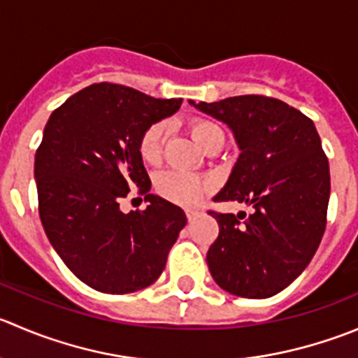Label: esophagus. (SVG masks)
I'll return each instance as SVG.
<instances>
[{"instance_id":"obj_1","label":"esophagus","mask_w":358,"mask_h":358,"mask_svg":"<svg viewBox=\"0 0 358 358\" xmlns=\"http://www.w3.org/2000/svg\"><path fill=\"white\" fill-rule=\"evenodd\" d=\"M185 215H187V220L192 222V220H196L197 217H199V211H197V210H187Z\"/></svg>"}]
</instances>
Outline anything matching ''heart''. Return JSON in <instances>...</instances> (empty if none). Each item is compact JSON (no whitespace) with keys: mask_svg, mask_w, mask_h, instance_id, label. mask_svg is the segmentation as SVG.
<instances>
[{"mask_svg":"<svg viewBox=\"0 0 358 358\" xmlns=\"http://www.w3.org/2000/svg\"><path fill=\"white\" fill-rule=\"evenodd\" d=\"M189 131L194 140H196V143L203 148H206L215 138H224L225 140L222 127L206 119L190 120ZM166 136H168L166 122H154L143 131L140 141H138V152H140V157L147 164H157L161 161ZM154 183L155 190L164 199L171 201L175 204H182V206H192L204 194L213 189V180L211 178L194 175V173L178 171V169L161 171L155 176Z\"/></svg>","mask_w":358,"mask_h":358,"instance_id":"b5f03b06","label":"heart"}]
</instances>
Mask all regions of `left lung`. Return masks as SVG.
<instances>
[{
  "label": "left lung",
  "mask_w": 358,
  "mask_h": 358,
  "mask_svg": "<svg viewBox=\"0 0 358 358\" xmlns=\"http://www.w3.org/2000/svg\"><path fill=\"white\" fill-rule=\"evenodd\" d=\"M190 105L227 124L241 150L213 201L255 208L248 217L210 210L218 222L206 253L211 276L234 296H275L304 271L327 225L331 175L313 120L260 94Z\"/></svg>",
  "instance_id": "obj_1"
}]
</instances>
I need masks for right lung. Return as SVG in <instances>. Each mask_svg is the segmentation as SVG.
<instances>
[{
  "label": "right lung",
  "mask_w": 358,
  "mask_h": 358,
  "mask_svg": "<svg viewBox=\"0 0 358 358\" xmlns=\"http://www.w3.org/2000/svg\"><path fill=\"white\" fill-rule=\"evenodd\" d=\"M180 105L182 98L155 99L119 83H92L55 108L45 126L34 157L41 224L69 271L98 292L152 285L185 227L182 208L148 194L150 178L138 152L143 131ZM131 188L149 206L126 215L118 206Z\"/></svg>",
  "instance_id": "right-lung-1"
}]
</instances>
